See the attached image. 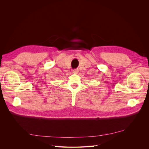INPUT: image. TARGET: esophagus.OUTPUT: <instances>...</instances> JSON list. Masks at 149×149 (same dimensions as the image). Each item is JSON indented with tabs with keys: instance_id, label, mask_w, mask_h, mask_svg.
Masks as SVG:
<instances>
[{
	"instance_id": "1",
	"label": "esophagus",
	"mask_w": 149,
	"mask_h": 149,
	"mask_svg": "<svg viewBox=\"0 0 149 149\" xmlns=\"http://www.w3.org/2000/svg\"><path fill=\"white\" fill-rule=\"evenodd\" d=\"M73 72L75 73V74H77L78 72H79V69H74L73 70Z\"/></svg>"
}]
</instances>
